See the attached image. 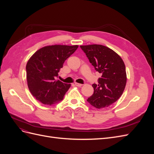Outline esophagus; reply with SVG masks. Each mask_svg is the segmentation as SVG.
<instances>
[{
	"label": "esophagus",
	"mask_w": 154,
	"mask_h": 154,
	"mask_svg": "<svg viewBox=\"0 0 154 154\" xmlns=\"http://www.w3.org/2000/svg\"><path fill=\"white\" fill-rule=\"evenodd\" d=\"M75 85L77 86V87H82L83 85L81 84V83H75Z\"/></svg>",
	"instance_id": "34e87169"
}]
</instances>
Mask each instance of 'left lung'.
<instances>
[{"instance_id": "1", "label": "left lung", "mask_w": 154, "mask_h": 154, "mask_svg": "<svg viewBox=\"0 0 154 154\" xmlns=\"http://www.w3.org/2000/svg\"><path fill=\"white\" fill-rule=\"evenodd\" d=\"M96 71L101 73L98 84L94 83V94L87 101L97 109L114 103L122 95L127 83V73L122 58L113 50L97 44L80 45Z\"/></svg>"}]
</instances>
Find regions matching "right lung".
<instances>
[{"instance_id":"add662e5","label":"right lung","mask_w":154,"mask_h":154,"mask_svg":"<svg viewBox=\"0 0 154 154\" xmlns=\"http://www.w3.org/2000/svg\"><path fill=\"white\" fill-rule=\"evenodd\" d=\"M78 45L45 46L32 55L26 65L27 85L35 98L42 103L52 105L62 101L71 84L56 80L64 62Z\"/></svg>"}]
</instances>
